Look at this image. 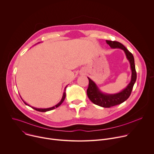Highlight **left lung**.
<instances>
[{"mask_svg": "<svg viewBox=\"0 0 154 154\" xmlns=\"http://www.w3.org/2000/svg\"><path fill=\"white\" fill-rule=\"evenodd\" d=\"M106 42L111 48H120L125 52L126 57L130 61L131 69V79L130 83L125 89L115 94H105L102 93L98 89L96 84L90 78L88 77L89 80V85L87 89V96L90 100L97 105L104 108H109L122 103L129 97L137 80V72L134 57L132 54L129 52L121 43L118 41L106 40Z\"/></svg>", "mask_w": 154, "mask_h": 154, "instance_id": "obj_1", "label": "left lung"}]
</instances>
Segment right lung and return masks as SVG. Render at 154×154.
Listing matches in <instances>:
<instances>
[{
  "mask_svg": "<svg viewBox=\"0 0 154 154\" xmlns=\"http://www.w3.org/2000/svg\"><path fill=\"white\" fill-rule=\"evenodd\" d=\"M66 87H67V86L65 87V89H64V92L63 93V97H62V99H61V101L57 104V105H56L55 106H53V107H51V108H34V107H32V108H33L34 109H35V110H36V111H38V112H48V111H50V110H52V109H55V108H57L58 106H59L62 103H63V102L64 101V99H65V97H66V93H65V91H66ZM23 102H24V100H23ZM24 102V103L26 104V105H27L25 102Z\"/></svg>",
  "mask_w": 154,
  "mask_h": 154,
  "instance_id": "obj_1",
  "label": "right lung"
}]
</instances>
